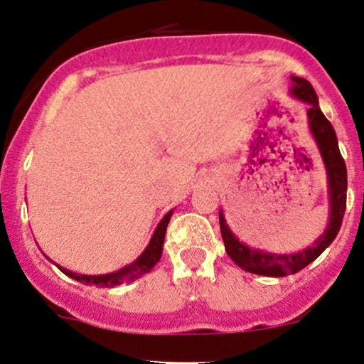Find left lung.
Returning a JSON list of instances; mask_svg holds the SVG:
<instances>
[{
    "label": "left lung",
    "instance_id": "left-lung-1",
    "mask_svg": "<svg viewBox=\"0 0 364 364\" xmlns=\"http://www.w3.org/2000/svg\"><path fill=\"white\" fill-rule=\"evenodd\" d=\"M291 95L301 102L309 105L307 117H309V129L317 142V148L323 156L326 171H328V186H329V223L328 228L312 247L304 248L297 254H270V252L250 248L242 243L233 235L232 230L225 222L223 211H220V230L225 243V250L230 259L247 272L257 275H267V277H284V275L297 274L304 267L312 264L317 257L328 248L338 235L341 228L344 211H346V190H348V173L346 164L341 153H339L338 137H336L334 127L326 119L323 110L319 109V100L312 85L301 77H292Z\"/></svg>",
    "mask_w": 364,
    "mask_h": 364
}]
</instances>
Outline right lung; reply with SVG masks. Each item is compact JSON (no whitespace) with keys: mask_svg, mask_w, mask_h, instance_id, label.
Returning a JSON list of instances; mask_svg holds the SVG:
<instances>
[{"mask_svg":"<svg viewBox=\"0 0 364 364\" xmlns=\"http://www.w3.org/2000/svg\"><path fill=\"white\" fill-rule=\"evenodd\" d=\"M171 215H173V210L169 211V213L164 215V218L161 220L158 227H156L153 237H151L148 247H146V250L142 252V254L137 257V259L132 262V264L126 265L124 269L117 270V272L104 274V275H84V274L70 272V270L63 269V267L55 264V262H53V264L57 265L63 274L68 275V277L79 280V282L85 284V285H97V287H114V285H119V284H124V282H132V280L139 279L144 274L151 272V270H153V267L159 262L161 254H163L164 235H166V228H168L169 220H171ZM45 257H47V255H45ZM47 259H48V257H47ZM50 262H52V260H50Z\"/></svg>","mask_w":364,"mask_h":364,"instance_id":"right-lung-1","label":"right lung"}]
</instances>
